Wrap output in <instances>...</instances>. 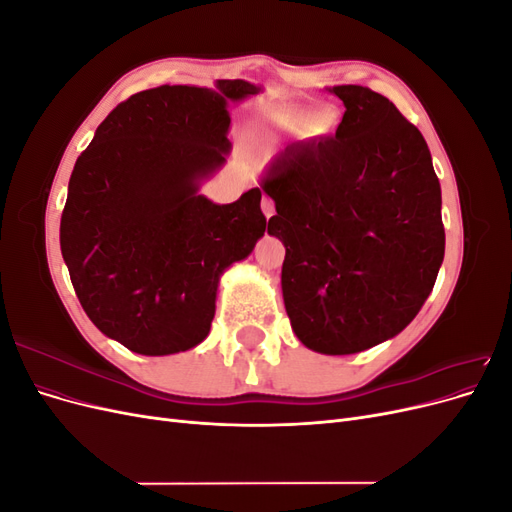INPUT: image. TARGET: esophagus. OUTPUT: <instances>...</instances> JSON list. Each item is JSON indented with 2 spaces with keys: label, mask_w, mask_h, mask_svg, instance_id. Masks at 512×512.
<instances>
[{
  "label": "esophagus",
  "mask_w": 512,
  "mask_h": 512,
  "mask_svg": "<svg viewBox=\"0 0 512 512\" xmlns=\"http://www.w3.org/2000/svg\"><path fill=\"white\" fill-rule=\"evenodd\" d=\"M260 207H262V213H265V218H271V215L275 213V203L269 196H262Z\"/></svg>",
  "instance_id": "1"
}]
</instances>
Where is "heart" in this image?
I'll use <instances>...</instances> for the list:
<instances>
[{"label": "heart", "mask_w": 512, "mask_h": 512, "mask_svg": "<svg viewBox=\"0 0 512 512\" xmlns=\"http://www.w3.org/2000/svg\"><path fill=\"white\" fill-rule=\"evenodd\" d=\"M335 123V115L329 108H320V111L305 113L297 106H277L260 117V128L267 134H299L305 132L307 136H324L329 134Z\"/></svg>", "instance_id": "obj_1"}]
</instances>
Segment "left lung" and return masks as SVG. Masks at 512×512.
Wrapping results in <instances>:
<instances>
[{
  "label": "left lung",
  "instance_id": "left-lung-1",
  "mask_svg": "<svg viewBox=\"0 0 512 512\" xmlns=\"http://www.w3.org/2000/svg\"><path fill=\"white\" fill-rule=\"evenodd\" d=\"M346 113L335 136L288 145L260 188L269 235L286 247L292 331L320 354H354L404 331L444 260L442 192L423 134L361 85L329 87Z\"/></svg>",
  "mask_w": 512,
  "mask_h": 512
}]
</instances>
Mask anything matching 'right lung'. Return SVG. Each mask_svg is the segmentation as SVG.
I'll list each match as a JSON object with an SVG mask.
<instances>
[{
	"label": "right lung",
	"instance_id": "1",
	"mask_svg": "<svg viewBox=\"0 0 512 512\" xmlns=\"http://www.w3.org/2000/svg\"><path fill=\"white\" fill-rule=\"evenodd\" d=\"M258 91L241 79L138 91L74 164L61 256L89 320L136 354L203 342L220 277L265 235L262 188L230 205L198 192L230 153L228 104Z\"/></svg>",
	"mask_w": 512,
	"mask_h": 512
}]
</instances>
